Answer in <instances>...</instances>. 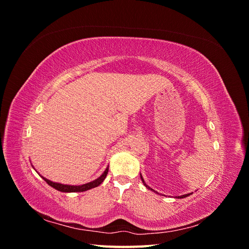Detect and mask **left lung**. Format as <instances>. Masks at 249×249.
I'll use <instances>...</instances> for the list:
<instances>
[{
  "label": "left lung",
  "mask_w": 249,
  "mask_h": 249,
  "mask_svg": "<svg viewBox=\"0 0 249 249\" xmlns=\"http://www.w3.org/2000/svg\"><path fill=\"white\" fill-rule=\"evenodd\" d=\"M140 178H141V179H142V182H143V184H144V186L147 188L148 190H152V191H154V192H157V191H155L154 189H152V188L150 187H148L146 184H145V182H144V179H143V178H142V176H140ZM191 193H188V194H185V195H180V196H178V198H184V197H187V196H189Z\"/></svg>",
  "instance_id": "left-lung-1"
}]
</instances>
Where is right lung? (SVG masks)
<instances>
[{
  "instance_id": "1",
  "label": "right lung",
  "mask_w": 249,
  "mask_h": 249,
  "mask_svg": "<svg viewBox=\"0 0 249 249\" xmlns=\"http://www.w3.org/2000/svg\"><path fill=\"white\" fill-rule=\"evenodd\" d=\"M108 170H109V168H106V170L104 171L103 175L100 178H97L96 179L92 180V182L84 184V185H80V186H71V185H63V184H59V183H54V182H52V180H50L46 178H43V177H41V178L44 180H46V182L51 187L55 188V189L58 190V191H61V192H83V191H87L89 189H92V188H95L99 185H101L104 182V179L106 178V177L108 175Z\"/></svg>"
}]
</instances>
